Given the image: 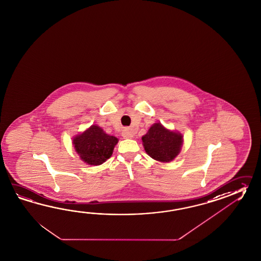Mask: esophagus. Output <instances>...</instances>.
Returning <instances> with one entry per match:
<instances>
[{
	"label": "esophagus",
	"instance_id": "34e87169",
	"mask_svg": "<svg viewBox=\"0 0 261 261\" xmlns=\"http://www.w3.org/2000/svg\"><path fill=\"white\" fill-rule=\"evenodd\" d=\"M122 136L123 139H132L133 138V133L128 128H125V129L122 130Z\"/></svg>",
	"mask_w": 261,
	"mask_h": 261
}]
</instances>
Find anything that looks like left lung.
<instances>
[{
    "instance_id": "1",
    "label": "left lung",
    "mask_w": 261,
    "mask_h": 261,
    "mask_svg": "<svg viewBox=\"0 0 261 261\" xmlns=\"http://www.w3.org/2000/svg\"><path fill=\"white\" fill-rule=\"evenodd\" d=\"M182 140L181 134L168 130L160 122L152 124L142 137L146 152L152 159L163 163L172 161L180 153Z\"/></svg>"
}]
</instances>
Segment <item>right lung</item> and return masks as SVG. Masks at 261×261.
<instances>
[{"label":"right lung","instance_id":"add662e5","mask_svg":"<svg viewBox=\"0 0 261 261\" xmlns=\"http://www.w3.org/2000/svg\"><path fill=\"white\" fill-rule=\"evenodd\" d=\"M118 143V139L110 136L98 125H92L73 139L77 154L88 165L99 166L107 161Z\"/></svg>","mask_w":261,"mask_h":261}]
</instances>
